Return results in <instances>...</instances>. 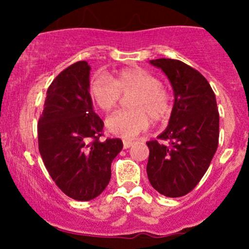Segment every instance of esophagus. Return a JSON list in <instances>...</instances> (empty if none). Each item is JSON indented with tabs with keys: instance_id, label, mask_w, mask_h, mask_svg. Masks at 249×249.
Returning <instances> with one entry per match:
<instances>
[{
	"instance_id": "obj_1",
	"label": "esophagus",
	"mask_w": 249,
	"mask_h": 249,
	"mask_svg": "<svg viewBox=\"0 0 249 249\" xmlns=\"http://www.w3.org/2000/svg\"><path fill=\"white\" fill-rule=\"evenodd\" d=\"M132 144H134L132 141H124V142H123V147H124V149H127V148L131 147Z\"/></svg>"
}]
</instances>
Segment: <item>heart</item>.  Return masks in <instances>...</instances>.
Instances as JSON below:
<instances>
[{
  "label": "heart",
  "mask_w": 249,
  "mask_h": 249,
  "mask_svg": "<svg viewBox=\"0 0 249 249\" xmlns=\"http://www.w3.org/2000/svg\"><path fill=\"white\" fill-rule=\"evenodd\" d=\"M129 97V110H118L106 120V127L112 135L122 139H134L155 122H165L172 112L171 95L160 84L159 79L141 67L118 71L107 78L94 77L89 85V94L95 106L102 112H109L120 100V95Z\"/></svg>",
  "instance_id": "obj_1"
}]
</instances>
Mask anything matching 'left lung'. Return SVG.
Wrapping results in <instances>:
<instances>
[{"mask_svg":"<svg viewBox=\"0 0 249 249\" xmlns=\"http://www.w3.org/2000/svg\"><path fill=\"white\" fill-rule=\"evenodd\" d=\"M169 78L175 95L171 117L158 141L147 142V175L157 192L184 196L203 177L218 147L219 113L210 83L199 71L173 59L150 60Z\"/></svg>","mask_w":249,"mask_h":249,"instance_id":"8db88e82","label":"left lung"}]
</instances>
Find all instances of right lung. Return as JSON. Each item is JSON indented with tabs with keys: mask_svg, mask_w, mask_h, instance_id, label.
I'll return each instance as SVG.
<instances>
[{
	"mask_svg": "<svg viewBox=\"0 0 249 249\" xmlns=\"http://www.w3.org/2000/svg\"><path fill=\"white\" fill-rule=\"evenodd\" d=\"M90 70L87 61H78L53 80L37 126L50 177L77 201H89L106 189L110 165L123 149L119 139L100 141L104 122L92 108Z\"/></svg>",
	"mask_w": 249,
	"mask_h": 249,
	"instance_id": "obj_1",
	"label": "right lung"
}]
</instances>
